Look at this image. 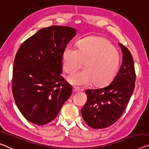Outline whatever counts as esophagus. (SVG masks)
<instances>
[{
	"instance_id": "obj_1",
	"label": "esophagus",
	"mask_w": 149,
	"mask_h": 149,
	"mask_svg": "<svg viewBox=\"0 0 149 149\" xmlns=\"http://www.w3.org/2000/svg\"><path fill=\"white\" fill-rule=\"evenodd\" d=\"M80 91V89L79 88H77V87H73L72 88V92L73 93H77V92H79Z\"/></svg>"
}]
</instances>
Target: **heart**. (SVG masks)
Here are the masks:
<instances>
[{
	"instance_id": "heart-1",
	"label": "heart",
	"mask_w": 149,
	"mask_h": 149,
	"mask_svg": "<svg viewBox=\"0 0 149 149\" xmlns=\"http://www.w3.org/2000/svg\"><path fill=\"white\" fill-rule=\"evenodd\" d=\"M63 68L72 73L84 63V70L74 72L67 78L70 84L86 86L92 83L102 86L113 80L120 65V55L106 38L97 36L84 38L78 42L77 49L68 46L64 49Z\"/></svg>"
}]
</instances>
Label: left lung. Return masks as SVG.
<instances>
[{"mask_svg":"<svg viewBox=\"0 0 149 149\" xmlns=\"http://www.w3.org/2000/svg\"><path fill=\"white\" fill-rule=\"evenodd\" d=\"M123 63L111 83L101 88L87 89V100L81 114L89 127L95 129L109 127L122 116L135 86L136 74L132 54L119 43Z\"/></svg>","mask_w":149,"mask_h":149,"instance_id":"obj_1","label":"left lung"}]
</instances>
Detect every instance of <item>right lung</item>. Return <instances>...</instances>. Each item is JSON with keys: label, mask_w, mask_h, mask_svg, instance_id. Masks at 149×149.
Returning <instances> with one entry per match:
<instances>
[{"label": "right lung", "mask_w": 149, "mask_h": 149, "mask_svg": "<svg viewBox=\"0 0 149 149\" xmlns=\"http://www.w3.org/2000/svg\"><path fill=\"white\" fill-rule=\"evenodd\" d=\"M77 31L70 26L42 29L20 46L14 61L12 90L27 120L44 125L56 117L72 94L61 76L62 54Z\"/></svg>", "instance_id": "right-lung-1"}]
</instances>
